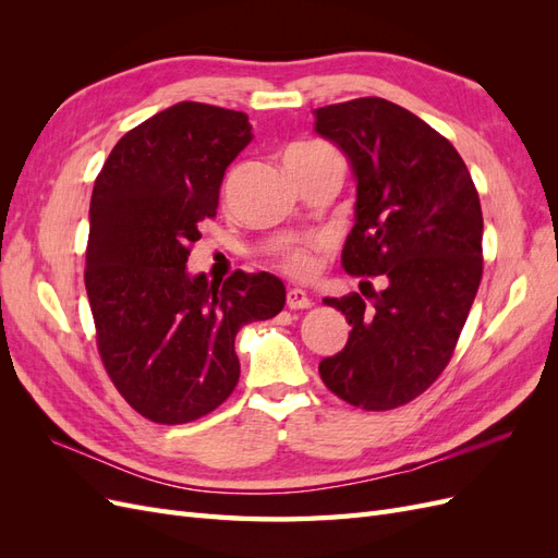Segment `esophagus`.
<instances>
[{
	"mask_svg": "<svg viewBox=\"0 0 558 558\" xmlns=\"http://www.w3.org/2000/svg\"><path fill=\"white\" fill-rule=\"evenodd\" d=\"M286 307H289V310H307V307H312V300L305 291L289 289V291H286Z\"/></svg>",
	"mask_w": 558,
	"mask_h": 558,
	"instance_id": "1",
	"label": "esophagus"
}]
</instances>
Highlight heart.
<instances>
[{
	"label": "heart",
	"mask_w": 558,
	"mask_h": 558,
	"mask_svg": "<svg viewBox=\"0 0 558 558\" xmlns=\"http://www.w3.org/2000/svg\"><path fill=\"white\" fill-rule=\"evenodd\" d=\"M324 144H298L289 150V156L298 154H307V150H314ZM328 248V242L324 238H307V240H298L291 244H283L279 251H275L272 265L279 267L281 272L295 279H307L316 272L320 253Z\"/></svg>",
	"instance_id": "b5f03b06"
}]
</instances>
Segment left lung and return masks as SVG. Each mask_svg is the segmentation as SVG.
I'll list each match as a JSON object with an SVG mask.
<instances>
[{"label":"left lung","mask_w":558,"mask_h":558,"mask_svg":"<svg viewBox=\"0 0 558 558\" xmlns=\"http://www.w3.org/2000/svg\"><path fill=\"white\" fill-rule=\"evenodd\" d=\"M316 132L344 150L359 181L342 267L386 279L379 293L363 281L365 299L326 298L351 332L318 373L353 408L396 410L442 375L475 302L484 267L480 195L451 142L388 99L320 107Z\"/></svg>","instance_id":"1"}]
</instances>
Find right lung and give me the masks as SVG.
Returning <instances> with one entry per match:
<instances>
[{"label":"right lung","mask_w":558,"mask_h":558,"mask_svg":"<svg viewBox=\"0 0 558 558\" xmlns=\"http://www.w3.org/2000/svg\"><path fill=\"white\" fill-rule=\"evenodd\" d=\"M251 142L242 111L179 102L125 132L95 179L86 291L102 365L134 412L189 424L238 386L234 335L283 310V283L189 277L228 165Z\"/></svg>","instance_id":"right-lung-1"}]
</instances>
